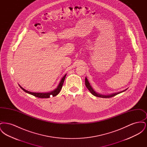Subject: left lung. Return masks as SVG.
Returning <instances> with one entry per match:
<instances>
[{
  "label": "left lung",
  "mask_w": 147,
  "mask_h": 147,
  "mask_svg": "<svg viewBox=\"0 0 147 147\" xmlns=\"http://www.w3.org/2000/svg\"><path fill=\"white\" fill-rule=\"evenodd\" d=\"M85 85H86V86L87 89L89 90V91L91 92V94H92L93 95H94V96H96V97H99V98H111V97H113V96H115V95H117V94H120V93H121V92H124V91H126V90L128 89V88H127L126 89L124 90H123V91H119V92H118L112 93V94H109V95H104V94H99V93L97 92L96 91H95L94 90V89L92 88L91 85H90V84L89 83V81H88V79H87V78H86V77H85Z\"/></svg>",
  "instance_id": "8db88e82"
}]
</instances>
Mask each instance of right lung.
Masks as SVG:
<instances>
[{
	"mask_svg": "<svg viewBox=\"0 0 147 147\" xmlns=\"http://www.w3.org/2000/svg\"><path fill=\"white\" fill-rule=\"evenodd\" d=\"M67 74H65L63 78L61 79L60 82L59 84L58 85L57 87L56 88V89L52 91H49V92H31V91H28L25 90V89H24L22 86H21L19 85V86L21 88V89L23 90L25 92H26V93H28L29 94H31L34 96L37 97L39 98H49L51 96H55L56 95H57L59 92L61 91L62 86H63V83L64 81V79L65 78Z\"/></svg>",
	"mask_w": 147,
	"mask_h": 147,
	"instance_id": "1",
	"label": "right lung"
}]
</instances>
